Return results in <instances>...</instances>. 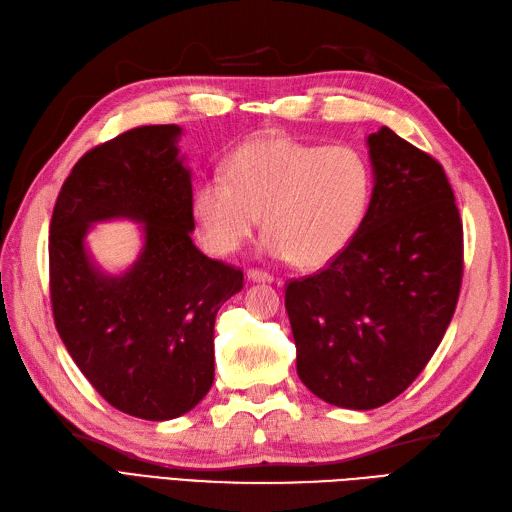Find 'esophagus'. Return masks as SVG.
I'll return each instance as SVG.
<instances>
[{
    "mask_svg": "<svg viewBox=\"0 0 512 512\" xmlns=\"http://www.w3.org/2000/svg\"><path fill=\"white\" fill-rule=\"evenodd\" d=\"M246 278H249L251 283H274V276L261 270H249L246 272Z\"/></svg>",
    "mask_w": 512,
    "mask_h": 512,
    "instance_id": "obj_1",
    "label": "esophagus"
}]
</instances>
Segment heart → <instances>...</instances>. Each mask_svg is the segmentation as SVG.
Wrapping results in <instances>:
<instances>
[{
	"label": "heart",
	"instance_id": "obj_1",
	"mask_svg": "<svg viewBox=\"0 0 512 512\" xmlns=\"http://www.w3.org/2000/svg\"><path fill=\"white\" fill-rule=\"evenodd\" d=\"M370 200L372 170L357 148L266 136L240 144L225 176L197 183L191 210L214 255L238 253L263 217V251L315 270L349 249Z\"/></svg>",
	"mask_w": 512,
	"mask_h": 512
}]
</instances>
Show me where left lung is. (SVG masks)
Listing matches in <instances>:
<instances>
[{
    "label": "left lung",
    "instance_id": "1",
    "mask_svg": "<svg viewBox=\"0 0 512 512\" xmlns=\"http://www.w3.org/2000/svg\"><path fill=\"white\" fill-rule=\"evenodd\" d=\"M366 146L372 200L359 234L285 291L298 376L323 402L351 410L391 402L421 374L464 272L459 210L440 163L389 127Z\"/></svg>",
    "mask_w": 512,
    "mask_h": 512
}]
</instances>
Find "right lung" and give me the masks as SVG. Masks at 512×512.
Returning a JSON list of instances; mask_svg holds the SVG:
<instances>
[{
	"label": "right lung",
	"mask_w": 512,
	"mask_h": 512,
	"mask_svg": "<svg viewBox=\"0 0 512 512\" xmlns=\"http://www.w3.org/2000/svg\"><path fill=\"white\" fill-rule=\"evenodd\" d=\"M178 125H146L95 146L65 178L48 259L57 332L102 398L146 421L185 415L214 381V319L242 272L191 240V168ZM141 227L137 261L108 273L86 236L97 222Z\"/></svg>",
	"instance_id": "obj_1"
}]
</instances>
